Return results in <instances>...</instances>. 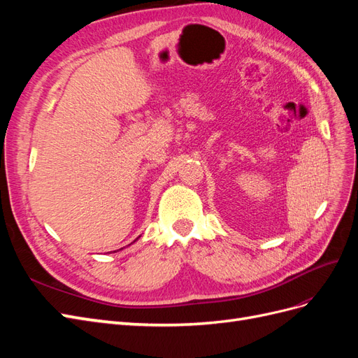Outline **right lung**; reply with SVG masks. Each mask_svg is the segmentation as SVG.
<instances>
[{
	"mask_svg": "<svg viewBox=\"0 0 358 358\" xmlns=\"http://www.w3.org/2000/svg\"><path fill=\"white\" fill-rule=\"evenodd\" d=\"M113 252H115V251H113Z\"/></svg>",
	"mask_w": 358,
	"mask_h": 358,
	"instance_id": "add662e5",
	"label": "right lung"
}]
</instances>
